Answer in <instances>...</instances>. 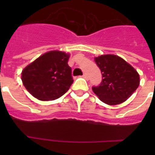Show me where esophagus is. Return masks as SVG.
I'll return each instance as SVG.
<instances>
[{
    "label": "esophagus",
    "mask_w": 155,
    "mask_h": 155,
    "mask_svg": "<svg viewBox=\"0 0 155 155\" xmlns=\"http://www.w3.org/2000/svg\"><path fill=\"white\" fill-rule=\"evenodd\" d=\"M83 78H85L86 80H87V79H88V76H87V74H83Z\"/></svg>",
    "instance_id": "34e87169"
}]
</instances>
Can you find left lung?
I'll return each instance as SVG.
<instances>
[{"mask_svg": "<svg viewBox=\"0 0 155 155\" xmlns=\"http://www.w3.org/2000/svg\"><path fill=\"white\" fill-rule=\"evenodd\" d=\"M101 70L102 80L92 90L102 102L114 105L123 103L132 95L140 84L137 71L123 58L106 54L94 58Z\"/></svg>", "mask_w": 155, "mask_h": 155, "instance_id": "left-lung-1", "label": "left lung"}]
</instances>
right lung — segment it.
<instances>
[{
  "instance_id": "right-lung-1",
  "label": "right lung",
  "mask_w": 155,
  "mask_h": 155,
  "mask_svg": "<svg viewBox=\"0 0 155 155\" xmlns=\"http://www.w3.org/2000/svg\"><path fill=\"white\" fill-rule=\"evenodd\" d=\"M70 54L54 50L44 53L21 72L27 91L41 101H51L65 94L73 84Z\"/></svg>"
}]
</instances>
